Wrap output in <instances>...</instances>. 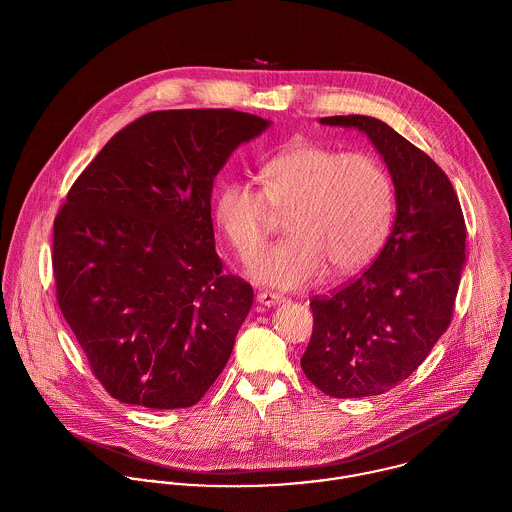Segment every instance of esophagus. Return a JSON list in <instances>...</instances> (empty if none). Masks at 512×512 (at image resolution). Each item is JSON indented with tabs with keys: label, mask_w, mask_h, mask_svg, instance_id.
<instances>
[{
	"label": "esophagus",
	"mask_w": 512,
	"mask_h": 512,
	"mask_svg": "<svg viewBox=\"0 0 512 512\" xmlns=\"http://www.w3.org/2000/svg\"><path fill=\"white\" fill-rule=\"evenodd\" d=\"M256 299H258V303H262V305H266V307H274V305H278V303L284 301V297H282L280 293L274 292H258Z\"/></svg>",
	"instance_id": "obj_1"
}]
</instances>
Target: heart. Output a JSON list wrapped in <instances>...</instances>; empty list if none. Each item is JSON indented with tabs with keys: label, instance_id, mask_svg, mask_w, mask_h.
<instances>
[{
	"label": "heart",
	"instance_id": "b5f03b06",
	"mask_svg": "<svg viewBox=\"0 0 512 512\" xmlns=\"http://www.w3.org/2000/svg\"><path fill=\"white\" fill-rule=\"evenodd\" d=\"M262 185L230 179L219 189L213 215L242 260L262 246L270 217L288 209L290 234L264 248L248 266L254 282L295 290L366 266L388 238L394 189L382 163L363 151L293 144L260 169Z\"/></svg>",
	"mask_w": 512,
	"mask_h": 512
}]
</instances>
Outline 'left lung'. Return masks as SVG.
I'll return each mask as SVG.
<instances>
[{
  "label": "left lung",
  "mask_w": 512,
  "mask_h": 512,
  "mask_svg": "<svg viewBox=\"0 0 512 512\" xmlns=\"http://www.w3.org/2000/svg\"><path fill=\"white\" fill-rule=\"evenodd\" d=\"M357 128L384 159L396 193L392 232L365 272L313 297L305 376L327 396L384 394L426 361L449 327L465 266V220L438 163L370 116H329Z\"/></svg>",
  "instance_id": "left-lung-1"
}]
</instances>
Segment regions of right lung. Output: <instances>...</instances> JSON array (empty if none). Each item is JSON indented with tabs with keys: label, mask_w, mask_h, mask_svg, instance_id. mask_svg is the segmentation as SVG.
Instances as JSON below:
<instances>
[{
	"label": "right lung",
	"mask_w": 512,
	"mask_h": 512,
	"mask_svg": "<svg viewBox=\"0 0 512 512\" xmlns=\"http://www.w3.org/2000/svg\"><path fill=\"white\" fill-rule=\"evenodd\" d=\"M270 120L159 110L120 130L53 226L57 299L94 376L124 404H197L230 359L254 292L224 274L213 183Z\"/></svg>",
	"instance_id": "add662e5"
}]
</instances>
